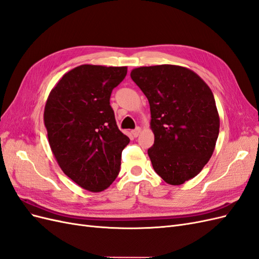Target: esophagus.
Listing matches in <instances>:
<instances>
[{
	"mask_svg": "<svg viewBox=\"0 0 259 259\" xmlns=\"http://www.w3.org/2000/svg\"><path fill=\"white\" fill-rule=\"evenodd\" d=\"M140 132H142V128L137 127L134 131H132V134H133V136H134V137H137L140 134Z\"/></svg>",
	"mask_w": 259,
	"mask_h": 259,
	"instance_id": "34e87169",
	"label": "esophagus"
}]
</instances>
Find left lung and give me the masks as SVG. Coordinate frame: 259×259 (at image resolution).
Returning a JSON list of instances; mask_svg holds the SVG:
<instances>
[{"label": "left lung", "mask_w": 259, "mask_h": 259, "mask_svg": "<svg viewBox=\"0 0 259 259\" xmlns=\"http://www.w3.org/2000/svg\"><path fill=\"white\" fill-rule=\"evenodd\" d=\"M131 77L150 105L153 169L178 186L197 176L210 159L219 134V114L208 85L192 70L160 65L132 70Z\"/></svg>", "instance_id": "left-lung-1"}]
</instances>
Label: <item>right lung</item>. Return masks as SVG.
<instances>
[{
	"instance_id": "right-lung-1",
	"label": "right lung",
	"mask_w": 259,
	"mask_h": 259,
	"mask_svg": "<svg viewBox=\"0 0 259 259\" xmlns=\"http://www.w3.org/2000/svg\"><path fill=\"white\" fill-rule=\"evenodd\" d=\"M127 67L81 65L62 75L48 97L44 125L62 171L91 192H100L119 175L130 138L119 130L110 106L112 90Z\"/></svg>"
}]
</instances>
